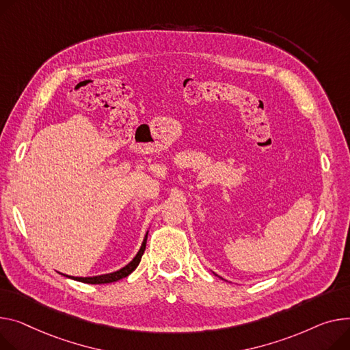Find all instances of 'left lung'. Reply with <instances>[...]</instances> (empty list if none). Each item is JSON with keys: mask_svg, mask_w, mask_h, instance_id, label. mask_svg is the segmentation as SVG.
I'll return each instance as SVG.
<instances>
[{"mask_svg": "<svg viewBox=\"0 0 350 350\" xmlns=\"http://www.w3.org/2000/svg\"><path fill=\"white\" fill-rule=\"evenodd\" d=\"M213 273H214V271H213ZM214 274H215V275H218L217 273H214ZM218 277H219V275H218ZM219 278H222V277H219ZM222 280H224V278H222ZM225 282H226V280H225Z\"/></svg>", "mask_w": 350, "mask_h": 350, "instance_id": "obj_1", "label": "left lung"}]
</instances>
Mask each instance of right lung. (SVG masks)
Returning a JSON list of instances; mask_svg holds the SVG:
<instances>
[{"label":"right lung","mask_w":350,"mask_h":350,"mask_svg":"<svg viewBox=\"0 0 350 350\" xmlns=\"http://www.w3.org/2000/svg\"><path fill=\"white\" fill-rule=\"evenodd\" d=\"M148 232H149V230H148ZM148 232H146V235H145V238H144V242H142V245H141V249L137 250L135 258H133L126 266H124L122 269L116 270V271H112V273H107V274L92 275V277H75V275H67V274H63V275H66V277H68V278H72V280H77V282L87 283V284H107V283H113V282L121 280V278L129 275V274L137 267V265L141 263L142 254L145 253V249H146Z\"/></svg>","instance_id":"obj_1"}]
</instances>
